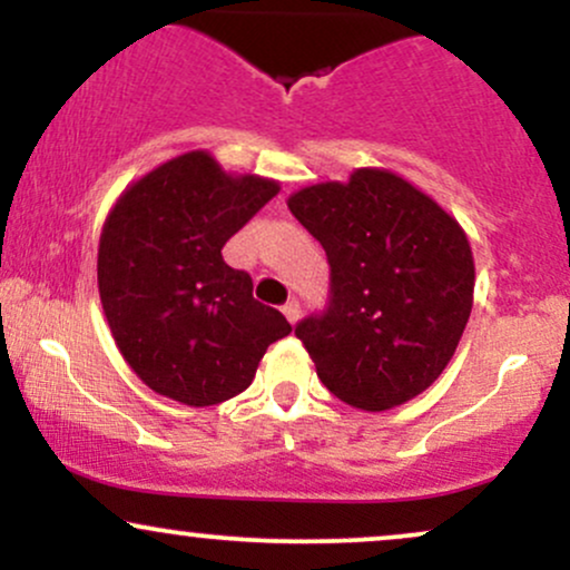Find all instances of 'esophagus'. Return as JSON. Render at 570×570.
<instances>
[{
    "label": "esophagus",
    "mask_w": 570,
    "mask_h": 570,
    "mask_svg": "<svg viewBox=\"0 0 570 570\" xmlns=\"http://www.w3.org/2000/svg\"><path fill=\"white\" fill-rule=\"evenodd\" d=\"M281 311H284V316L289 318V324H297V322H299V299L292 297L289 303L281 307Z\"/></svg>",
    "instance_id": "obj_1"
}]
</instances>
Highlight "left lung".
Returning <instances> with one entry per match:
<instances>
[{
	"mask_svg": "<svg viewBox=\"0 0 570 570\" xmlns=\"http://www.w3.org/2000/svg\"><path fill=\"white\" fill-rule=\"evenodd\" d=\"M330 259V305L294 335L337 399L399 407L442 375L474 303L466 233L407 179L356 168L286 200Z\"/></svg>",
	"mask_w": 570,
	"mask_h": 570,
	"instance_id": "obj_1",
	"label": "left lung"
}]
</instances>
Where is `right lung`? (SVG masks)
<instances>
[{"instance_id": "obj_1", "label": "right lung", "mask_w": 570, "mask_h": 570, "mask_svg": "<svg viewBox=\"0 0 570 570\" xmlns=\"http://www.w3.org/2000/svg\"><path fill=\"white\" fill-rule=\"evenodd\" d=\"M278 189L193 149L115 200L98 240V294L122 358L155 394L189 407L227 402L252 385L267 345L292 332L252 297V276L222 259Z\"/></svg>"}]
</instances>
